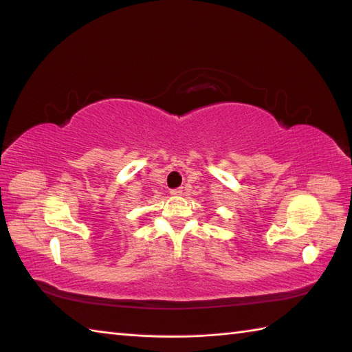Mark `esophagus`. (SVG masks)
<instances>
[{
  "instance_id": "34e87169",
  "label": "esophagus",
  "mask_w": 352,
  "mask_h": 352,
  "mask_svg": "<svg viewBox=\"0 0 352 352\" xmlns=\"http://www.w3.org/2000/svg\"><path fill=\"white\" fill-rule=\"evenodd\" d=\"M170 195H172V197H180V195H183V188L172 189V190H170Z\"/></svg>"
}]
</instances>
